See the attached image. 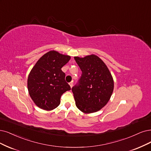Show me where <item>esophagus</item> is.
<instances>
[{
  "instance_id": "34e87169",
  "label": "esophagus",
  "mask_w": 151,
  "mask_h": 151,
  "mask_svg": "<svg viewBox=\"0 0 151 151\" xmlns=\"http://www.w3.org/2000/svg\"><path fill=\"white\" fill-rule=\"evenodd\" d=\"M69 85H70V87H71V88H72V87H73V82H70V83H69Z\"/></svg>"
}]
</instances>
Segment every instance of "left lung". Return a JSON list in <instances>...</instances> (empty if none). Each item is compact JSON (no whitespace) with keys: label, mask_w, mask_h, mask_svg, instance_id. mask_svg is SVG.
I'll return each instance as SVG.
<instances>
[{"label":"left lung","mask_w":151,"mask_h":151,"mask_svg":"<svg viewBox=\"0 0 151 151\" xmlns=\"http://www.w3.org/2000/svg\"><path fill=\"white\" fill-rule=\"evenodd\" d=\"M82 74L71 90L76 107L84 113L96 112L108 103L112 95L114 81L101 59L95 55L74 57Z\"/></svg>","instance_id":"obj_1"}]
</instances>
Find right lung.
<instances>
[{
  "label": "right lung",
  "mask_w": 151,
  "mask_h": 151,
  "mask_svg": "<svg viewBox=\"0 0 151 151\" xmlns=\"http://www.w3.org/2000/svg\"><path fill=\"white\" fill-rule=\"evenodd\" d=\"M71 57L52 50L39 59L28 77V90L32 99L41 109L47 111L58 106L60 98L70 86L65 80L61 68Z\"/></svg>",
  "instance_id": "obj_1"
}]
</instances>
